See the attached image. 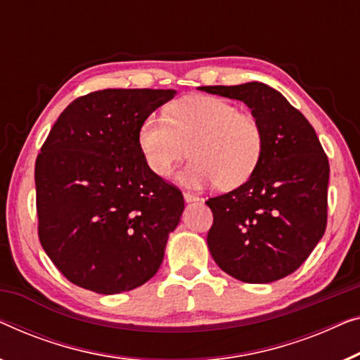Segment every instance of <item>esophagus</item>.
Returning a JSON list of instances; mask_svg holds the SVG:
<instances>
[{"instance_id":"34e87169","label":"esophagus","mask_w":360,"mask_h":360,"mask_svg":"<svg viewBox=\"0 0 360 360\" xmlns=\"http://www.w3.org/2000/svg\"><path fill=\"white\" fill-rule=\"evenodd\" d=\"M184 198L186 202H193V201H200V196L193 195V193H184Z\"/></svg>"}]
</instances>
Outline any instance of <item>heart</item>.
Returning a JSON list of instances; mask_svg holds the SVG:
<instances>
[{"mask_svg":"<svg viewBox=\"0 0 360 360\" xmlns=\"http://www.w3.org/2000/svg\"><path fill=\"white\" fill-rule=\"evenodd\" d=\"M138 148L150 172L169 176L186 155L179 181L190 188L217 184L232 190L257 170L264 136L258 120L226 98L193 96L172 102L167 117L148 115L138 128Z\"/></svg>","mask_w":360,"mask_h":360,"instance_id":"1","label":"heart"}]
</instances>
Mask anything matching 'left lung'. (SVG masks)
Returning <instances> with one entry per match:
<instances>
[{
  "instance_id": "1",
  "label": "left lung",
  "mask_w": 360,
  "mask_h": 360,
  "mask_svg": "<svg viewBox=\"0 0 360 360\" xmlns=\"http://www.w3.org/2000/svg\"><path fill=\"white\" fill-rule=\"evenodd\" d=\"M242 101L263 129L257 170L238 188L210 198L207 247L229 276L266 284L294 273L326 229L330 164L316 133L283 94L263 82L202 86Z\"/></svg>"
}]
</instances>
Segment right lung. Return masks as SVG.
Segmentation results:
<instances>
[{
    "label": "right lung",
    "mask_w": 360,
    "mask_h": 360,
    "mask_svg": "<svg viewBox=\"0 0 360 360\" xmlns=\"http://www.w3.org/2000/svg\"><path fill=\"white\" fill-rule=\"evenodd\" d=\"M174 89H103L72 101L35 160L39 238L72 284L120 294L158 273L181 193L146 165L138 128Z\"/></svg>",
    "instance_id": "right-lung-1"
}]
</instances>
